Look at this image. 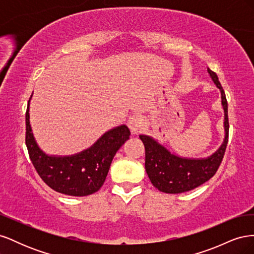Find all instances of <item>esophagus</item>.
Masks as SVG:
<instances>
[{
    "label": "esophagus",
    "instance_id": "1",
    "mask_svg": "<svg viewBox=\"0 0 254 254\" xmlns=\"http://www.w3.org/2000/svg\"><path fill=\"white\" fill-rule=\"evenodd\" d=\"M127 125L130 129V131H131L133 134L139 133L143 127V119L140 117V115H131V117L128 119Z\"/></svg>",
    "mask_w": 254,
    "mask_h": 254
}]
</instances>
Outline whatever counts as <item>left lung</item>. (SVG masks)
I'll return each instance as SVG.
<instances>
[{
  "instance_id": "left-lung-1",
  "label": "left lung",
  "mask_w": 254,
  "mask_h": 254,
  "mask_svg": "<svg viewBox=\"0 0 254 254\" xmlns=\"http://www.w3.org/2000/svg\"><path fill=\"white\" fill-rule=\"evenodd\" d=\"M212 80L221 93V104L225 111V141L217 151L206 159L180 158L168 151L149 135L141 134L145 147V170L152 186L167 194H180L201 186L216 174L224 159L229 137L228 103L225 91L217 75L207 67Z\"/></svg>"
}]
</instances>
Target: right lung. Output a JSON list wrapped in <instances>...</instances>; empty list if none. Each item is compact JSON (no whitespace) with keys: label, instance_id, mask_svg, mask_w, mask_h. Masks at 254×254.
Instances as JSON below:
<instances>
[{"label":"right lung","instance_id":"add662e5","mask_svg":"<svg viewBox=\"0 0 254 254\" xmlns=\"http://www.w3.org/2000/svg\"><path fill=\"white\" fill-rule=\"evenodd\" d=\"M29 101L25 113V143L40 178L51 189L64 195L81 197L95 193L104 184L115 153L129 139L128 127L122 125L109 130L93 146L76 155L48 156L38 147L33 135L29 124Z\"/></svg>","mask_w":254,"mask_h":254}]
</instances>
